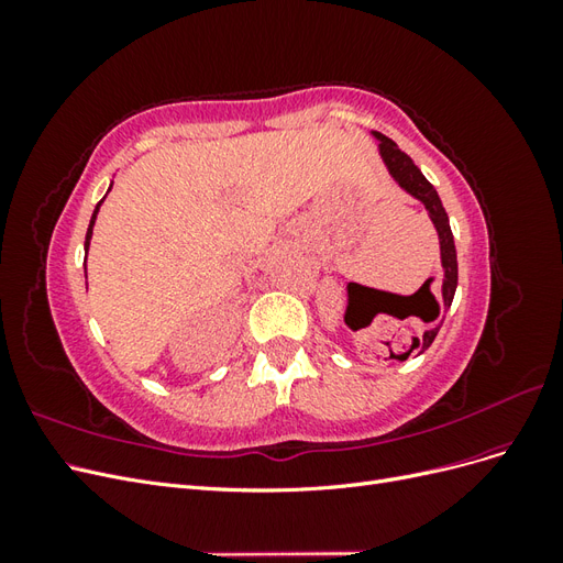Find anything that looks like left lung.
<instances>
[{
    "mask_svg": "<svg viewBox=\"0 0 563 563\" xmlns=\"http://www.w3.org/2000/svg\"><path fill=\"white\" fill-rule=\"evenodd\" d=\"M373 135H376V139L380 141V157L387 166V172L391 174V178H395L408 195H413L416 199H420L424 203V209H428L432 223L439 232L441 265H444L441 302H437L434 296L430 294L432 302H434V310H437L432 319H437L439 312H441V305H444V310L451 308L453 296H455V286H457V258H455V244H453V232H451V225H449V216L444 211V203H441V199L434 190V185L420 174V168L413 164V159L408 157L406 152H401L395 141H389L387 135H383V133H373ZM441 323H444V321L434 323V327L424 331L420 338H413L411 350L404 352V354H397V360L404 362V360H408V354H422L424 350H428L432 345V340L437 338Z\"/></svg>",
    "mask_w": 563,
    "mask_h": 563,
    "instance_id": "8db88e82",
    "label": "left lung"
}]
</instances>
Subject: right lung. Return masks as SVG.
<instances>
[{"label":"right lung","instance_id":"1","mask_svg":"<svg viewBox=\"0 0 563 563\" xmlns=\"http://www.w3.org/2000/svg\"><path fill=\"white\" fill-rule=\"evenodd\" d=\"M100 203H103V199L98 201V207H100ZM98 207H96V211L91 216V223H89V230H87V242H84V251H89V242H91V234H93V223H96V216H98Z\"/></svg>","mask_w":563,"mask_h":563}]
</instances>
